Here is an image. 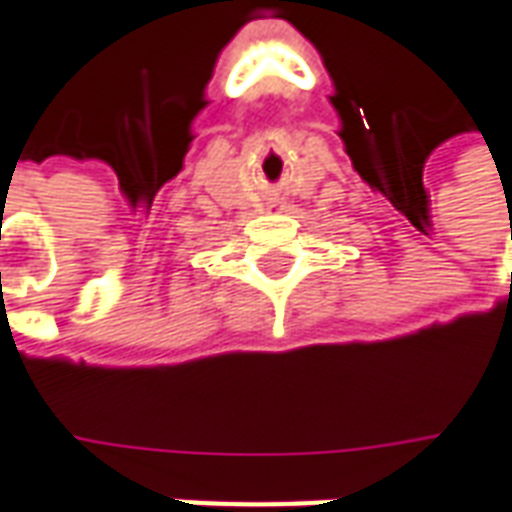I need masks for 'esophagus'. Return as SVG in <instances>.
Wrapping results in <instances>:
<instances>
[{
  "instance_id": "esophagus-1",
  "label": "esophagus",
  "mask_w": 512,
  "mask_h": 512,
  "mask_svg": "<svg viewBox=\"0 0 512 512\" xmlns=\"http://www.w3.org/2000/svg\"><path fill=\"white\" fill-rule=\"evenodd\" d=\"M269 209H272V212H283V209H286V201L274 198V201H269Z\"/></svg>"
}]
</instances>
